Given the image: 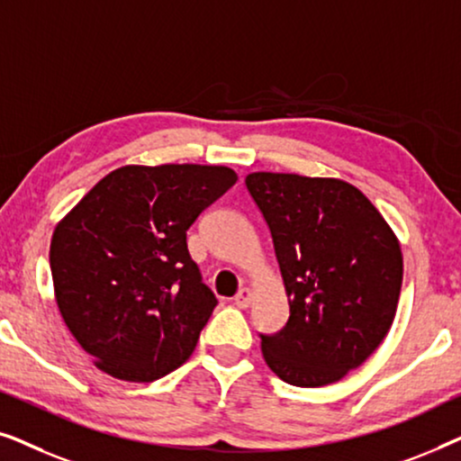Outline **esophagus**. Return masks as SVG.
<instances>
[{
  "label": "esophagus",
  "instance_id": "obj_1",
  "mask_svg": "<svg viewBox=\"0 0 461 461\" xmlns=\"http://www.w3.org/2000/svg\"><path fill=\"white\" fill-rule=\"evenodd\" d=\"M249 302H251V289H248V287L239 289V294L235 295V306L237 308H248Z\"/></svg>",
  "mask_w": 461,
  "mask_h": 461
}]
</instances>
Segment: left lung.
Segmentation results:
<instances>
[{"mask_svg":"<svg viewBox=\"0 0 461 461\" xmlns=\"http://www.w3.org/2000/svg\"><path fill=\"white\" fill-rule=\"evenodd\" d=\"M245 186L273 237L289 298L283 330L260 333L264 361L292 386L342 380L394 321L402 283L394 232L344 180L258 172Z\"/></svg>","mask_w":461,"mask_h":461,"instance_id":"obj_1","label":"left lung"}]
</instances>
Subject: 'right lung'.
<instances>
[{
    "mask_svg": "<svg viewBox=\"0 0 461 461\" xmlns=\"http://www.w3.org/2000/svg\"><path fill=\"white\" fill-rule=\"evenodd\" d=\"M235 182L222 166L119 167L56 226V304L98 369L155 382L191 357L218 300L186 230Z\"/></svg>",
    "mask_w": 461,
    "mask_h": 461,
    "instance_id": "right-lung-1",
    "label": "right lung"
}]
</instances>
